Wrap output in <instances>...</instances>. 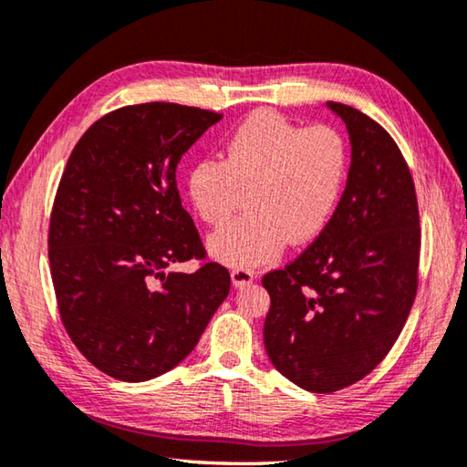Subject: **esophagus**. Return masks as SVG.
Instances as JSON below:
<instances>
[{"instance_id": "1", "label": "esophagus", "mask_w": 467, "mask_h": 467, "mask_svg": "<svg viewBox=\"0 0 467 467\" xmlns=\"http://www.w3.org/2000/svg\"><path fill=\"white\" fill-rule=\"evenodd\" d=\"M231 279H233L234 287H246L254 281V271L244 269V267H236L231 271Z\"/></svg>"}]
</instances>
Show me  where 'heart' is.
I'll return each mask as SVG.
<instances>
[{"mask_svg": "<svg viewBox=\"0 0 467 467\" xmlns=\"http://www.w3.org/2000/svg\"><path fill=\"white\" fill-rule=\"evenodd\" d=\"M346 176V145L327 125L301 127L275 111H257L188 173V196L200 221L224 226L243 204L249 213L210 236V253L231 267L277 259L287 243L324 231Z\"/></svg>", "mask_w": 467, "mask_h": 467, "instance_id": "b5f03b06", "label": "heart"}]
</instances>
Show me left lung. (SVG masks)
<instances>
[{
	"label": "left lung",
	"instance_id": "left-lung-1",
	"mask_svg": "<svg viewBox=\"0 0 467 467\" xmlns=\"http://www.w3.org/2000/svg\"><path fill=\"white\" fill-rule=\"evenodd\" d=\"M327 107L350 133L346 190L317 239L261 281L271 297L265 350L283 377L312 392L350 387L385 360L413 307L421 249L399 145L358 109Z\"/></svg>",
	"mask_w": 467,
	"mask_h": 467
}]
</instances>
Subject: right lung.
<instances>
[{"label": "right lung", "mask_w": 467, "mask_h": 467, "mask_svg": "<svg viewBox=\"0 0 467 467\" xmlns=\"http://www.w3.org/2000/svg\"><path fill=\"white\" fill-rule=\"evenodd\" d=\"M221 119L178 103L115 109L62 171L48 231L60 319L80 354L117 380L178 367L231 291L176 184L182 155ZM190 258L201 261L194 274L167 271Z\"/></svg>", "instance_id": "obj_1"}]
</instances>
